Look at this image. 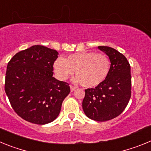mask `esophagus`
<instances>
[{
    "mask_svg": "<svg viewBox=\"0 0 151 151\" xmlns=\"http://www.w3.org/2000/svg\"><path fill=\"white\" fill-rule=\"evenodd\" d=\"M76 89V86H73V85H70V90H71V91H74Z\"/></svg>",
    "mask_w": 151,
    "mask_h": 151,
    "instance_id": "esophagus-1",
    "label": "esophagus"
}]
</instances>
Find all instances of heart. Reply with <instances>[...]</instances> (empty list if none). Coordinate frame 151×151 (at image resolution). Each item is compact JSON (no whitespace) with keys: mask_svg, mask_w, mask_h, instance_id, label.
<instances>
[{"mask_svg":"<svg viewBox=\"0 0 151 151\" xmlns=\"http://www.w3.org/2000/svg\"><path fill=\"white\" fill-rule=\"evenodd\" d=\"M110 63L106 56L94 52H81L69 55L66 60L59 57L54 69L60 79H66L76 71V80L85 88L97 86L106 78Z\"/></svg>","mask_w":151,"mask_h":151,"instance_id":"1","label":"heart"}]
</instances>
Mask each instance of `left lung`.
<instances>
[{
  "label": "left lung",
  "mask_w": 151,
  "mask_h": 151,
  "mask_svg": "<svg viewBox=\"0 0 151 151\" xmlns=\"http://www.w3.org/2000/svg\"><path fill=\"white\" fill-rule=\"evenodd\" d=\"M110 61L107 76L94 88L85 90L82 101L85 114L91 119L105 122L123 112L131 97L130 64L122 54L110 47L99 46Z\"/></svg>",
  "instance_id": "obj_1"
}]
</instances>
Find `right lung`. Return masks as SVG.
Masks as SVG:
<instances>
[{
    "mask_svg": "<svg viewBox=\"0 0 151 151\" xmlns=\"http://www.w3.org/2000/svg\"><path fill=\"white\" fill-rule=\"evenodd\" d=\"M58 52L41 45L19 51L8 63L5 92L14 111L29 122L45 125L58 116L69 84L53 77Z\"/></svg>",
    "mask_w": 151,
    "mask_h": 151,
    "instance_id": "add662e5",
    "label": "right lung"
}]
</instances>
